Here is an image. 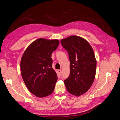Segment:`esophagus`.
I'll list each match as a JSON object with an SVG mask.
<instances>
[{"mask_svg": "<svg viewBox=\"0 0 120 120\" xmlns=\"http://www.w3.org/2000/svg\"><path fill=\"white\" fill-rule=\"evenodd\" d=\"M58 72H59V75H61V70H59L58 71Z\"/></svg>", "mask_w": 120, "mask_h": 120, "instance_id": "esophagus-1", "label": "esophagus"}]
</instances>
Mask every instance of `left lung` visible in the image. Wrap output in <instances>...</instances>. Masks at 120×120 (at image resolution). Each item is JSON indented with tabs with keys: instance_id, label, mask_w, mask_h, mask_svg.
Listing matches in <instances>:
<instances>
[{
	"instance_id": "1",
	"label": "left lung",
	"mask_w": 120,
	"mask_h": 120,
	"mask_svg": "<svg viewBox=\"0 0 120 120\" xmlns=\"http://www.w3.org/2000/svg\"><path fill=\"white\" fill-rule=\"evenodd\" d=\"M60 42L70 61V74L64 83L69 93L79 96L88 91L95 78L97 61L94 50L86 39L78 36H71Z\"/></svg>"
}]
</instances>
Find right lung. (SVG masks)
Returning <instances> with one entry per match:
<instances>
[{"label": "right lung", "instance_id": "right-lung-1", "mask_svg": "<svg viewBox=\"0 0 120 120\" xmlns=\"http://www.w3.org/2000/svg\"><path fill=\"white\" fill-rule=\"evenodd\" d=\"M57 39L35 40L25 50L20 61L23 80L27 89L38 97L51 94L57 77L52 68V53L59 45Z\"/></svg>", "mask_w": 120, "mask_h": 120}]
</instances>
